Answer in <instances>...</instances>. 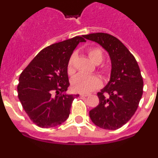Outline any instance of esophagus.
Instances as JSON below:
<instances>
[{"label":"esophagus","instance_id":"esophagus-1","mask_svg":"<svg viewBox=\"0 0 158 158\" xmlns=\"http://www.w3.org/2000/svg\"><path fill=\"white\" fill-rule=\"evenodd\" d=\"M90 94H88V93H82V94H80L81 97H89L90 96Z\"/></svg>","mask_w":158,"mask_h":158}]
</instances>
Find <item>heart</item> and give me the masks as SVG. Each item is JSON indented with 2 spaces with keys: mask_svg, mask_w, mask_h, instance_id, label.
I'll list each match as a JSON object with an SVG mask.
<instances>
[{
  "mask_svg": "<svg viewBox=\"0 0 158 158\" xmlns=\"http://www.w3.org/2000/svg\"><path fill=\"white\" fill-rule=\"evenodd\" d=\"M88 55L91 61L96 64H99L104 60L103 52L98 48H93L88 50ZM76 54H73L69 58L68 63V73L73 75L75 72L74 61ZM101 79L96 76H87V75L79 74L76 76L72 81V89L76 92L88 93L98 89L101 86Z\"/></svg>",
  "mask_w": 158,
  "mask_h": 158,
  "instance_id": "1",
  "label": "heart"
}]
</instances>
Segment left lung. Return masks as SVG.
Here are the masks:
<instances>
[{"label": "left lung", "mask_w": 158, "mask_h": 158, "mask_svg": "<svg viewBox=\"0 0 158 158\" xmlns=\"http://www.w3.org/2000/svg\"><path fill=\"white\" fill-rule=\"evenodd\" d=\"M82 36L100 44L111 63L110 79L97 93L99 104L89 110V118L101 129L115 130L130 120L139 105L143 89L140 69L134 56L114 36L104 32Z\"/></svg>", "instance_id": "left-lung-1"}]
</instances>
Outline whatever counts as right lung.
<instances>
[{
	"label": "right lung",
	"instance_id": "right-lung-1",
	"mask_svg": "<svg viewBox=\"0 0 158 158\" xmlns=\"http://www.w3.org/2000/svg\"><path fill=\"white\" fill-rule=\"evenodd\" d=\"M82 36L50 45L38 53L19 76L18 97L29 118L41 128L55 127L67 120L79 94L66 93L68 63Z\"/></svg>",
	"mask_w": 158,
	"mask_h": 158
}]
</instances>
